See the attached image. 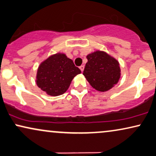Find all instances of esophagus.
Wrapping results in <instances>:
<instances>
[{
  "instance_id": "esophagus-1",
  "label": "esophagus",
  "mask_w": 156,
  "mask_h": 156,
  "mask_svg": "<svg viewBox=\"0 0 156 156\" xmlns=\"http://www.w3.org/2000/svg\"><path fill=\"white\" fill-rule=\"evenodd\" d=\"M80 70L82 71V72H83V71H84V65L80 66Z\"/></svg>"
}]
</instances>
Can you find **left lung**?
Segmentation results:
<instances>
[{"label":"left lung","mask_w":156,"mask_h":156,"mask_svg":"<svg viewBox=\"0 0 156 156\" xmlns=\"http://www.w3.org/2000/svg\"><path fill=\"white\" fill-rule=\"evenodd\" d=\"M83 75L93 88L107 92L118 84L121 76L120 63L107 52L96 50L87 55Z\"/></svg>","instance_id":"left-lung-1"}]
</instances>
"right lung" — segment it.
Returning <instances> with one entry per match:
<instances>
[{
	"label": "right lung",
	"instance_id": "obj_1",
	"mask_svg": "<svg viewBox=\"0 0 156 156\" xmlns=\"http://www.w3.org/2000/svg\"><path fill=\"white\" fill-rule=\"evenodd\" d=\"M81 73L73 61L65 54L58 52L49 56L38 66L36 85L50 96L63 94L69 87L74 76Z\"/></svg>",
	"mask_w": 156,
	"mask_h": 156
}]
</instances>
